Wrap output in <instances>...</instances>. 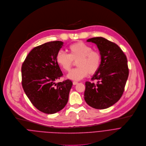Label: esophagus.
Wrapping results in <instances>:
<instances>
[{
    "mask_svg": "<svg viewBox=\"0 0 146 146\" xmlns=\"http://www.w3.org/2000/svg\"><path fill=\"white\" fill-rule=\"evenodd\" d=\"M78 83L77 82H75V81L73 82V84H74V85H76V84H77Z\"/></svg>",
    "mask_w": 146,
    "mask_h": 146,
    "instance_id": "1",
    "label": "esophagus"
}]
</instances>
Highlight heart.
Segmentation results:
<instances>
[{"label": "heart", "mask_w": 146, "mask_h": 146, "mask_svg": "<svg viewBox=\"0 0 146 146\" xmlns=\"http://www.w3.org/2000/svg\"><path fill=\"white\" fill-rule=\"evenodd\" d=\"M69 54L60 50L57 52L56 60L64 71H70L74 62H76L77 68L72 70L67 78L78 81L88 76L93 75L99 70L101 57L100 53L93 50L92 48L83 42H77L71 44L68 48Z\"/></svg>", "instance_id": "obj_1"}]
</instances>
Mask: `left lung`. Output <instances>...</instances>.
<instances>
[{
    "label": "left lung",
    "instance_id": "obj_1",
    "mask_svg": "<svg viewBox=\"0 0 146 146\" xmlns=\"http://www.w3.org/2000/svg\"><path fill=\"white\" fill-rule=\"evenodd\" d=\"M87 42L97 45L101 62L92 78L97 83H85L84 100L93 108L106 109L117 102L123 94L129 74L127 57L117 44L104 37L92 38Z\"/></svg>",
    "mask_w": 146,
    "mask_h": 146
}]
</instances>
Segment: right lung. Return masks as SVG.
I'll list each match as a JSON object with an SVG mask.
<instances>
[{
    "label": "right lung",
    "instance_id": "right-lung-1",
    "mask_svg": "<svg viewBox=\"0 0 146 146\" xmlns=\"http://www.w3.org/2000/svg\"><path fill=\"white\" fill-rule=\"evenodd\" d=\"M63 44L51 41L34 48L22 66V84L26 95L38 110L46 114L64 108L72 86L69 79L56 83L63 75L56 57Z\"/></svg>",
    "mask_w": 146,
    "mask_h": 146
}]
</instances>
